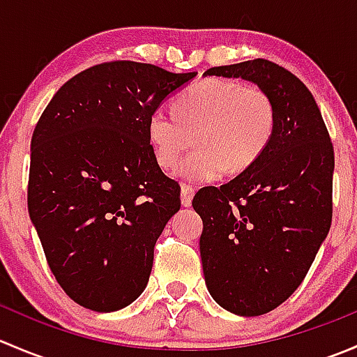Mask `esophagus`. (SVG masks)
Segmentation results:
<instances>
[{"label": "esophagus", "mask_w": 357, "mask_h": 357, "mask_svg": "<svg viewBox=\"0 0 357 357\" xmlns=\"http://www.w3.org/2000/svg\"><path fill=\"white\" fill-rule=\"evenodd\" d=\"M193 197H195V188L190 185H181V204L185 207H190L192 205Z\"/></svg>", "instance_id": "34e87169"}]
</instances>
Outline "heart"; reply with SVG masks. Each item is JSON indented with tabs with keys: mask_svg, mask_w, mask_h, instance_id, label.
<instances>
[{
	"mask_svg": "<svg viewBox=\"0 0 357 357\" xmlns=\"http://www.w3.org/2000/svg\"><path fill=\"white\" fill-rule=\"evenodd\" d=\"M174 109L153 110L146 135L162 169L176 167L195 135L197 150L179 167V176L193 181H212L228 169L245 171L268 150L276 131L271 96L238 81H202L176 100Z\"/></svg>",
	"mask_w": 357,
	"mask_h": 357,
	"instance_id": "heart-1",
	"label": "heart"
}]
</instances>
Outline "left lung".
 I'll return each mask as SVG.
<instances>
[{"label":"left lung","mask_w":357,"mask_h":357,"mask_svg":"<svg viewBox=\"0 0 357 357\" xmlns=\"http://www.w3.org/2000/svg\"><path fill=\"white\" fill-rule=\"evenodd\" d=\"M204 75L254 82L276 107V131L262 157L192 202L204 221L208 294L233 314L261 316L297 290L328 235L333 145L311 91L287 68L255 59Z\"/></svg>","instance_id":"left-lung-1"}]
</instances>
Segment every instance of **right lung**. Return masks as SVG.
I'll return each mask as SVG.
<instances>
[{
  "label": "right lung",
  "instance_id": "right-lung-1",
  "mask_svg": "<svg viewBox=\"0 0 357 357\" xmlns=\"http://www.w3.org/2000/svg\"><path fill=\"white\" fill-rule=\"evenodd\" d=\"M195 75L100 63L68 79L36 124L29 215L56 282L82 307L119 311L149 283L181 188L158 167L146 124Z\"/></svg>",
  "mask_w": 357,
  "mask_h": 357
}]
</instances>
